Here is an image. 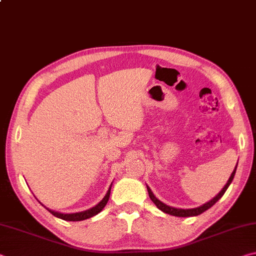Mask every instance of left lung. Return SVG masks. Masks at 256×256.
I'll return each mask as SVG.
<instances>
[{
	"label": "left lung",
	"instance_id": "obj_1",
	"mask_svg": "<svg viewBox=\"0 0 256 256\" xmlns=\"http://www.w3.org/2000/svg\"><path fill=\"white\" fill-rule=\"evenodd\" d=\"M236 168H237V164H236L235 170H234V172H232L230 177H229V180H228V182L226 183V185L224 186L222 190H220V192L216 194V196L214 198H211L209 202H206L204 204H202V206H198V208H192V209H180V208H174V206L164 204V202L158 200V198L154 196V194L152 193V190H150V188H149L148 185H146V190H148V193H149V196L151 198V201H152L154 204L157 206V208H158L159 210H162V212H164V214H168L175 216H198V214H201L202 212H204L208 209H210V208L214 206L216 201L222 198V196H224V192H226L227 188H229V185H230V183H232V180H234V176H235V174H236Z\"/></svg>",
	"mask_w": 256,
	"mask_h": 256
}]
</instances>
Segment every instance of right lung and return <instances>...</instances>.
<instances>
[{
  "label": "right lung",
  "instance_id": "1",
  "mask_svg": "<svg viewBox=\"0 0 256 256\" xmlns=\"http://www.w3.org/2000/svg\"><path fill=\"white\" fill-rule=\"evenodd\" d=\"M112 185V183L110 184V188H108L106 196H104L102 200L99 202L98 204H96L92 208H90V209H88V210H84V211H81V212H76V214H62V212H58V211L48 209V208H46L44 204H42V203H40V204L44 206L46 209L50 212L52 214L58 216V218H60V219L66 220V222H81V220L89 219V218H92V216L98 214L99 212H100L104 209V208H105V206L107 204V202H108V198H110V196Z\"/></svg>",
  "mask_w": 256,
  "mask_h": 256
}]
</instances>
